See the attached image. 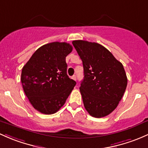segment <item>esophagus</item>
I'll return each mask as SVG.
<instances>
[{"mask_svg":"<svg viewBox=\"0 0 148 148\" xmlns=\"http://www.w3.org/2000/svg\"><path fill=\"white\" fill-rule=\"evenodd\" d=\"M71 78H72L73 79H74V80L77 81V76H76V75H74V76H73V77H71Z\"/></svg>","mask_w":148,"mask_h":148,"instance_id":"1","label":"esophagus"}]
</instances>
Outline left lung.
Returning a JSON list of instances; mask_svg holds the SVG:
<instances>
[{"label":"left lung","instance_id":"1","mask_svg":"<svg viewBox=\"0 0 148 148\" xmlns=\"http://www.w3.org/2000/svg\"><path fill=\"white\" fill-rule=\"evenodd\" d=\"M72 44L83 62L79 89L84 106L93 117H105L116 109L126 88L123 66L99 43L74 40Z\"/></svg>","mask_w":148,"mask_h":148}]
</instances>
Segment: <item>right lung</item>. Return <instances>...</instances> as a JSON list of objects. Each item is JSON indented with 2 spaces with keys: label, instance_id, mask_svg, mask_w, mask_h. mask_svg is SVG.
I'll use <instances>...</instances> for the list:
<instances>
[{
  "label": "right lung",
  "instance_id": "add662e5",
  "mask_svg": "<svg viewBox=\"0 0 148 148\" xmlns=\"http://www.w3.org/2000/svg\"><path fill=\"white\" fill-rule=\"evenodd\" d=\"M69 43L54 42L40 47L22 69L23 90L35 109L47 115L62 108L76 85L66 74Z\"/></svg>",
  "mask_w": 148,
  "mask_h": 148
}]
</instances>
